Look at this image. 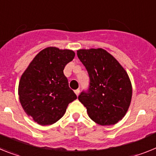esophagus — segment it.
Returning a JSON list of instances; mask_svg holds the SVG:
<instances>
[{
    "instance_id": "1",
    "label": "esophagus",
    "mask_w": 156,
    "mask_h": 156,
    "mask_svg": "<svg viewBox=\"0 0 156 156\" xmlns=\"http://www.w3.org/2000/svg\"><path fill=\"white\" fill-rule=\"evenodd\" d=\"M75 93H76V94L77 96H78V95H79V94H80V89H76V90H75Z\"/></svg>"
}]
</instances>
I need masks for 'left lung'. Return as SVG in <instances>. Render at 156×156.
Returning <instances> with one entry per match:
<instances>
[{
    "mask_svg": "<svg viewBox=\"0 0 156 156\" xmlns=\"http://www.w3.org/2000/svg\"><path fill=\"white\" fill-rule=\"evenodd\" d=\"M77 56L90 79L87 90L78 96L80 102L97 124H116L126 115L131 102L132 85L127 73L102 49L80 50Z\"/></svg>",
    "mask_w": 156,
    "mask_h": 156,
    "instance_id": "obj_1",
    "label": "left lung"
}]
</instances>
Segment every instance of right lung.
Listing matches in <instances>:
<instances>
[{
	"label": "right lung",
	"mask_w": 156,
	"mask_h": 156,
	"mask_svg": "<svg viewBox=\"0 0 156 156\" xmlns=\"http://www.w3.org/2000/svg\"><path fill=\"white\" fill-rule=\"evenodd\" d=\"M75 53L48 47L40 51L21 76L19 95L23 108L38 124L55 123L65 114L68 105L76 99L69 87L64 69Z\"/></svg>",
	"instance_id": "obj_1"
}]
</instances>
